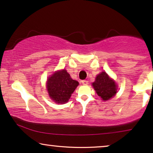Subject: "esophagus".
I'll return each mask as SVG.
<instances>
[{"mask_svg": "<svg viewBox=\"0 0 153 153\" xmlns=\"http://www.w3.org/2000/svg\"><path fill=\"white\" fill-rule=\"evenodd\" d=\"M82 85H87L88 84H89V82H88L87 80H85V79H84V80H82Z\"/></svg>", "mask_w": 153, "mask_h": 153, "instance_id": "esophagus-1", "label": "esophagus"}]
</instances>
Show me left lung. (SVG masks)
<instances>
[{
    "label": "left lung",
    "instance_id": "8db88e82",
    "mask_svg": "<svg viewBox=\"0 0 153 153\" xmlns=\"http://www.w3.org/2000/svg\"><path fill=\"white\" fill-rule=\"evenodd\" d=\"M98 95L103 100H107L117 94V85L105 72L98 74L96 81L92 84Z\"/></svg>",
    "mask_w": 153,
    "mask_h": 153
}]
</instances>
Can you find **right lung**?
<instances>
[{"label": "right lung", "instance_id": "1", "mask_svg": "<svg viewBox=\"0 0 153 153\" xmlns=\"http://www.w3.org/2000/svg\"><path fill=\"white\" fill-rule=\"evenodd\" d=\"M79 83L73 79L65 69L55 72L47 81L49 96L57 103L68 102Z\"/></svg>", "mask_w": 153, "mask_h": 153}]
</instances>
